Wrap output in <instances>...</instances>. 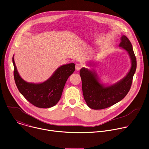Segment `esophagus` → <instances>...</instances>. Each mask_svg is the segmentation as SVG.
<instances>
[{"label": "esophagus", "instance_id": "34e87169", "mask_svg": "<svg viewBox=\"0 0 149 149\" xmlns=\"http://www.w3.org/2000/svg\"><path fill=\"white\" fill-rule=\"evenodd\" d=\"M82 67V65L79 64V63H77L75 64V69L77 70V71H79Z\"/></svg>", "mask_w": 149, "mask_h": 149}]
</instances>
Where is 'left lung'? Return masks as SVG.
<instances>
[{
  "label": "left lung",
  "mask_w": 149,
  "mask_h": 149,
  "mask_svg": "<svg viewBox=\"0 0 149 149\" xmlns=\"http://www.w3.org/2000/svg\"><path fill=\"white\" fill-rule=\"evenodd\" d=\"M129 54L132 66L127 75L121 81L105 86L100 83L96 73L86 68L81 69L79 74L84 99L89 107L101 110L109 107L123 100L129 92L136 69V58L128 38L123 35L119 45Z\"/></svg>",
  "instance_id": "left-lung-1"
}]
</instances>
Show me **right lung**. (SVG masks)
Returning a JSON list of instances; mask_svg holds the SVG:
<instances>
[{"mask_svg":"<svg viewBox=\"0 0 149 149\" xmlns=\"http://www.w3.org/2000/svg\"><path fill=\"white\" fill-rule=\"evenodd\" d=\"M14 78L16 86L22 95L32 104L47 109L55 106L60 100L65 82L74 72V63L58 67L47 81L40 84L28 83L19 76L13 57Z\"/></svg>","mask_w":149,"mask_h":149,"instance_id":"add662e5","label":"right lung"}]
</instances>
